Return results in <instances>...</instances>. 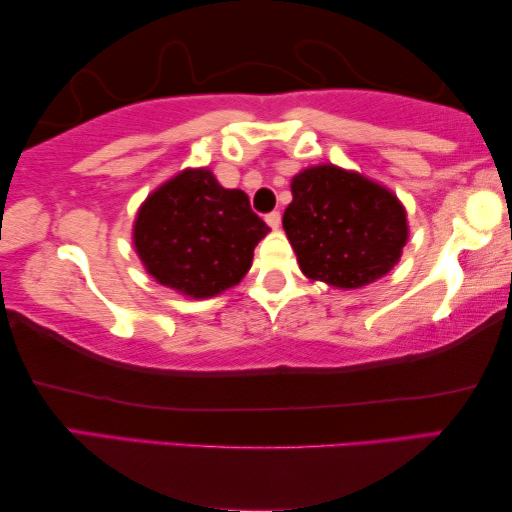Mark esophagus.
Segmentation results:
<instances>
[{
    "mask_svg": "<svg viewBox=\"0 0 512 512\" xmlns=\"http://www.w3.org/2000/svg\"><path fill=\"white\" fill-rule=\"evenodd\" d=\"M265 222L272 226V229H279L281 226V213L279 211H272L270 215H265Z\"/></svg>",
    "mask_w": 512,
    "mask_h": 512,
    "instance_id": "34e87169",
    "label": "esophagus"
}]
</instances>
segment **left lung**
Listing matches in <instances>:
<instances>
[{"instance_id":"8db88e82","label":"left lung","mask_w":512,"mask_h":512,"mask_svg":"<svg viewBox=\"0 0 512 512\" xmlns=\"http://www.w3.org/2000/svg\"><path fill=\"white\" fill-rule=\"evenodd\" d=\"M290 188L283 229L308 279L360 288L399 263L408 224L388 188L335 165L308 167Z\"/></svg>"}]
</instances>
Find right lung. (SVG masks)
Here are the masks:
<instances>
[{
    "label": "right lung",
    "mask_w": 512,
    "mask_h": 512,
    "mask_svg": "<svg viewBox=\"0 0 512 512\" xmlns=\"http://www.w3.org/2000/svg\"><path fill=\"white\" fill-rule=\"evenodd\" d=\"M267 231L245 192L222 188L201 167L147 197L133 224V245L158 283L204 299L240 283Z\"/></svg>",
    "instance_id": "1"
}]
</instances>
